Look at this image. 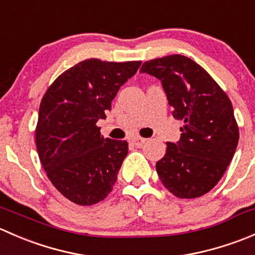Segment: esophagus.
<instances>
[{
	"mask_svg": "<svg viewBox=\"0 0 255 255\" xmlns=\"http://www.w3.org/2000/svg\"><path fill=\"white\" fill-rule=\"evenodd\" d=\"M145 140H146V139H144V138H140V137H134V138H132V139H130V142H132L133 145H135V146H140V145H143L144 143H145Z\"/></svg>",
	"mask_w": 255,
	"mask_h": 255,
	"instance_id": "1",
	"label": "esophagus"
}]
</instances>
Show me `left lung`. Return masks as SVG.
<instances>
[{
	"label": "left lung",
	"instance_id": "1",
	"mask_svg": "<svg viewBox=\"0 0 255 255\" xmlns=\"http://www.w3.org/2000/svg\"><path fill=\"white\" fill-rule=\"evenodd\" d=\"M140 73L159 79L181 120V137L166 143L156 163L164 186L180 199H195L216 186L230 165L239 139L232 102L205 69L180 54L145 61Z\"/></svg>",
	"mask_w": 255,
	"mask_h": 255
}]
</instances>
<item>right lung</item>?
Here are the masks:
<instances>
[{"mask_svg":"<svg viewBox=\"0 0 255 255\" xmlns=\"http://www.w3.org/2000/svg\"><path fill=\"white\" fill-rule=\"evenodd\" d=\"M142 61H80L50 85L39 107L35 144L59 192L82 206L102 201L128 154L126 140L104 138L96 123Z\"/></svg>","mask_w":255,"mask_h":255,"instance_id":"obj_1","label":"right lung"}]
</instances>
